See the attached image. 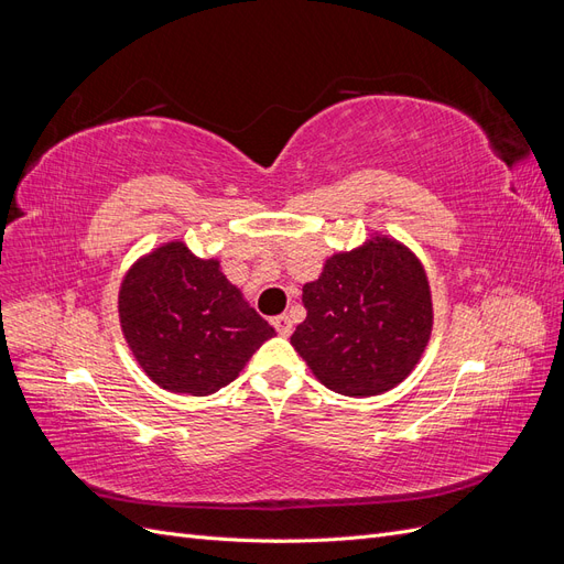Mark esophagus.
<instances>
[{"mask_svg":"<svg viewBox=\"0 0 564 564\" xmlns=\"http://www.w3.org/2000/svg\"><path fill=\"white\" fill-rule=\"evenodd\" d=\"M272 327L278 329L280 336H289V334H292V317H289V315L272 317Z\"/></svg>","mask_w":564,"mask_h":564,"instance_id":"obj_1","label":"esophagus"}]
</instances>
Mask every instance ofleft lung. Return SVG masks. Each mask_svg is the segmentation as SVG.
Here are the masks:
<instances>
[{
    "label": "left lung",
    "instance_id": "obj_1",
    "mask_svg": "<svg viewBox=\"0 0 564 564\" xmlns=\"http://www.w3.org/2000/svg\"><path fill=\"white\" fill-rule=\"evenodd\" d=\"M303 305L308 315L292 346L324 386L350 398L379 395L404 381L433 329L425 270L390 237L334 253L303 286Z\"/></svg>",
    "mask_w": 564,
    "mask_h": 564
}]
</instances>
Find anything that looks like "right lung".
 <instances>
[{
    "instance_id": "right-lung-1",
    "label": "right lung",
    "mask_w": 564,
    "mask_h": 564,
    "mask_svg": "<svg viewBox=\"0 0 564 564\" xmlns=\"http://www.w3.org/2000/svg\"><path fill=\"white\" fill-rule=\"evenodd\" d=\"M119 322L148 377L172 392L212 395L228 386L275 329L183 242L143 256L119 289Z\"/></svg>"
}]
</instances>
